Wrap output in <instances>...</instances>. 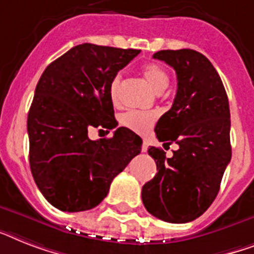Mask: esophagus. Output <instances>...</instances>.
Returning <instances> with one entry per match:
<instances>
[{
    "instance_id": "obj_1",
    "label": "esophagus",
    "mask_w": 254,
    "mask_h": 254,
    "mask_svg": "<svg viewBox=\"0 0 254 254\" xmlns=\"http://www.w3.org/2000/svg\"><path fill=\"white\" fill-rule=\"evenodd\" d=\"M147 148H148L147 141H146V139H143V143H142V151L146 152V151H147Z\"/></svg>"
}]
</instances>
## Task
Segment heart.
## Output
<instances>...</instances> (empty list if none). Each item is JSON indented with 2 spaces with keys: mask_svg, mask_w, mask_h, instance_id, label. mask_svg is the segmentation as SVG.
Here are the masks:
<instances>
[{
  "mask_svg": "<svg viewBox=\"0 0 254 254\" xmlns=\"http://www.w3.org/2000/svg\"><path fill=\"white\" fill-rule=\"evenodd\" d=\"M142 77L148 83V86L156 92L164 91L170 83V77L166 69L156 63H150L143 65L141 69ZM121 84V74H116L109 83V96L113 103L117 102V94ZM156 121L155 112H141V111H129L124 113L121 117V124L124 127L135 131V133L145 134L152 127Z\"/></svg>",
  "mask_w": 254,
  "mask_h": 254,
  "instance_id": "heart-1",
  "label": "heart"
}]
</instances>
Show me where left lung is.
<instances>
[{"mask_svg": "<svg viewBox=\"0 0 254 254\" xmlns=\"http://www.w3.org/2000/svg\"><path fill=\"white\" fill-rule=\"evenodd\" d=\"M152 57L176 71L174 104L159 119L155 134L179 148L171 158L162 148H148L158 174L142 187V202L164 222L187 223L213 203L231 160L228 98L219 74L202 53L168 49Z\"/></svg>", "mask_w": 254, "mask_h": 254, "instance_id": "8db88e82", "label": "left lung"}]
</instances>
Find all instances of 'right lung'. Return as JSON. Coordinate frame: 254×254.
<instances>
[{
    "label": "right lung",
    "instance_id": "right-lung-1",
    "mask_svg": "<svg viewBox=\"0 0 254 254\" xmlns=\"http://www.w3.org/2000/svg\"><path fill=\"white\" fill-rule=\"evenodd\" d=\"M139 52L84 43L41 74L27 119L30 167L41 194L59 210L98 206L141 152V137L127 127L108 139L88 138L90 127H116L109 83Z\"/></svg>",
    "mask_w": 254,
    "mask_h": 254
}]
</instances>
